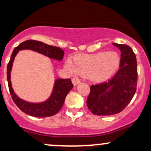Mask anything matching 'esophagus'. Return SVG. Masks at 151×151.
Returning a JSON list of instances; mask_svg holds the SVG:
<instances>
[{
  "label": "esophagus",
  "mask_w": 151,
  "mask_h": 151,
  "mask_svg": "<svg viewBox=\"0 0 151 151\" xmlns=\"http://www.w3.org/2000/svg\"><path fill=\"white\" fill-rule=\"evenodd\" d=\"M72 82L74 86H76L77 85H78L81 83V81L78 80V79H76V78H73L72 79Z\"/></svg>",
  "instance_id": "1"
}]
</instances>
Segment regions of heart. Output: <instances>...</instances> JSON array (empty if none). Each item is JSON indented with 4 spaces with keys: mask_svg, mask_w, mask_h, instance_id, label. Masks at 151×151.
<instances>
[{
    "mask_svg": "<svg viewBox=\"0 0 151 151\" xmlns=\"http://www.w3.org/2000/svg\"><path fill=\"white\" fill-rule=\"evenodd\" d=\"M120 64V57L116 52H100L86 56H78L74 63L68 59L65 68L73 75L86 76L95 81H103L111 77Z\"/></svg>",
    "mask_w": 151,
    "mask_h": 151,
    "instance_id": "b5f03b06",
    "label": "heart"
}]
</instances>
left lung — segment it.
<instances>
[{
  "label": "left lung",
  "mask_w": 151,
  "mask_h": 151,
  "mask_svg": "<svg viewBox=\"0 0 151 151\" xmlns=\"http://www.w3.org/2000/svg\"><path fill=\"white\" fill-rule=\"evenodd\" d=\"M121 50L120 68L111 79L91 86L87 106L94 115L111 116L123 111L136 91L138 67L132 48L125 44L113 43Z\"/></svg>",
  "instance_id": "obj_1"
}]
</instances>
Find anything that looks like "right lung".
Listing matches in <instances>:
<instances>
[{"instance_id":"right-lung-1","label":"right lung","mask_w":151,"mask_h":151,"mask_svg":"<svg viewBox=\"0 0 151 151\" xmlns=\"http://www.w3.org/2000/svg\"><path fill=\"white\" fill-rule=\"evenodd\" d=\"M31 50L37 53L43 54L51 59L61 61L63 59L64 51L58 47H54L52 45L37 41V40H25L15 48L12 53L11 60L8 64L7 67V79L8 88L10 93L13 98V101L16 103L23 112L31 116L38 118H45L54 116L61 109L65 97L73 87L70 78L63 79L57 78L54 82L52 92L48 98L45 101L38 103L28 102L25 100L21 99L17 96L14 92L11 81V73L13 67L15 57L18 54L19 50Z\"/></svg>"}]
</instances>
